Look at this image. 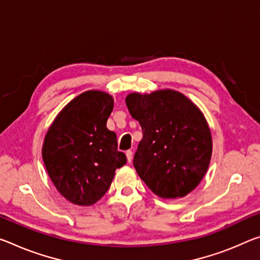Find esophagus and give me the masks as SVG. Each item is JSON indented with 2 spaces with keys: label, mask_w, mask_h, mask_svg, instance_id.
<instances>
[{
  "label": "esophagus",
  "mask_w": 260,
  "mask_h": 260,
  "mask_svg": "<svg viewBox=\"0 0 260 260\" xmlns=\"http://www.w3.org/2000/svg\"><path fill=\"white\" fill-rule=\"evenodd\" d=\"M126 156H127V160L131 163L132 159H133V151L132 150H127L126 151Z\"/></svg>",
  "instance_id": "34e87169"
}]
</instances>
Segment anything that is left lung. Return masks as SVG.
<instances>
[{"instance_id":"8db88e82","label":"left lung","mask_w":260,"mask_h":260,"mask_svg":"<svg viewBox=\"0 0 260 260\" xmlns=\"http://www.w3.org/2000/svg\"><path fill=\"white\" fill-rule=\"evenodd\" d=\"M126 105L143 133L133 159L140 178L160 198L188 194L211 162L212 135L203 113L172 90L131 93Z\"/></svg>"}]
</instances>
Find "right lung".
<instances>
[{
    "mask_svg": "<svg viewBox=\"0 0 260 260\" xmlns=\"http://www.w3.org/2000/svg\"><path fill=\"white\" fill-rule=\"evenodd\" d=\"M112 110L109 93L86 91L61 111L45 137V167L57 191L73 204L97 203L114 171L127 162L118 151L117 135L106 127Z\"/></svg>",
    "mask_w": 260,
    "mask_h": 260,
    "instance_id": "1",
    "label": "right lung"
}]
</instances>
